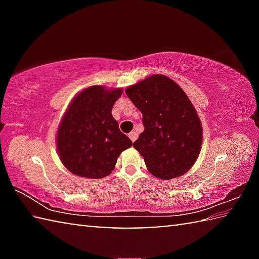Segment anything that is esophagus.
I'll list each match as a JSON object with an SVG mask.
<instances>
[{"instance_id": "esophagus-1", "label": "esophagus", "mask_w": 259, "mask_h": 259, "mask_svg": "<svg viewBox=\"0 0 259 259\" xmlns=\"http://www.w3.org/2000/svg\"><path fill=\"white\" fill-rule=\"evenodd\" d=\"M137 137H138V134L137 133H135V131H133V133H130L129 134V138L131 139V142H135L136 139H137Z\"/></svg>"}]
</instances>
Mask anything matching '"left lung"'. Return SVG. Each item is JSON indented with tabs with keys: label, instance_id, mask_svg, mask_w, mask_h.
Instances as JSON below:
<instances>
[{
	"label": "left lung",
	"instance_id": "obj_1",
	"mask_svg": "<svg viewBox=\"0 0 259 259\" xmlns=\"http://www.w3.org/2000/svg\"><path fill=\"white\" fill-rule=\"evenodd\" d=\"M125 94L143 114L144 131L134 147L156 178L183 176L190 170L202 145V124L184 90L161 74L128 87Z\"/></svg>",
	"mask_w": 259,
	"mask_h": 259
}]
</instances>
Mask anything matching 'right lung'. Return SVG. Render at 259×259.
Wrapping results in <instances>:
<instances>
[{"mask_svg":"<svg viewBox=\"0 0 259 259\" xmlns=\"http://www.w3.org/2000/svg\"><path fill=\"white\" fill-rule=\"evenodd\" d=\"M122 93L121 88L88 87L73 98L61 117L57 152L61 163L75 176H108L121 153L133 145L112 115L113 105Z\"/></svg>","mask_w":259,"mask_h":259,"instance_id":"obj_1","label":"right lung"}]
</instances>
